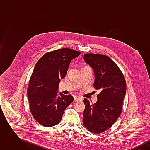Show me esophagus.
<instances>
[{
  "instance_id": "1",
  "label": "esophagus",
  "mask_w": 150,
  "mask_h": 150,
  "mask_svg": "<svg viewBox=\"0 0 150 150\" xmlns=\"http://www.w3.org/2000/svg\"><path fill=\"white\" fill-rule=\"evenodd\" d=\"M82 98L81 97H74V101L75 102H78L80 100H81Z\"/></svg>"
}]
</instances>
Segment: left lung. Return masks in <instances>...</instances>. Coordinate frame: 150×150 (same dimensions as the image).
Listing matches in <instances>:
<instances>
[{
	"label": "left lung",
	"mask_w": 150,
	"mask_h": 150,
	"mask_svg": "<svg viewBox=\"0 0 150 150\" xmlns=\"http://www.w3.org/2000/svg\"><path fill=\"white\" fill-rule=\"evenodd\" d=\"M84 59L94 72V87L100 89L94 105L85 98L83 116L84 127L93 133H100L110 128L121 114L127 85L117 65L107 56L86 53Z\"/></svg>",
	"instance_id": "8db88e82"
}]
</instances>
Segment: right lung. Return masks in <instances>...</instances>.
Here are the masks:
<instances>
[{"label":"right lung","mask_w":150,"mask_h":150,"mask_svg":"<svg viewBox=\"0 0 150 150\" xmlns=\"http://www.w3.org/2000/svg\"><path fill=\"white\" fill-rule=\"evenodd\" d=\"M81 52L62 48L45 54L37 62L29 81L28 97L31 113L44 127L58 124L64 110L74 100L71 95L57 93L61 79L66 75L72 59Z\"/></svg>","instance_id":"obj_1"}]
</instances>
